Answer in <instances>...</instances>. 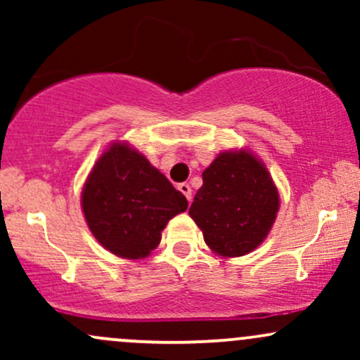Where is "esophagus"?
<instances>
[{
    "mask_svg": "<svg viewBox=\"0 0 360 360\" xmlns=\"http://www.w3.org/2000/svg\"><path fill=\"white\" fill-rule=\"evenodd\" d=\"M177 189H179V191L183 193L186 198H188V201L191 200V186H189L188 183H181L179 186H177Z\"/></svg>",
    "mask_w": 360,
    "mask_h": 360,
    "instance_id": "obj_1",
    "label": "esophagus"
}]
</instances>
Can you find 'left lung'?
<instances>
[{"instance_id": "left-lung-1", "label": "left lung", "mask_w": 360, "mask_h": 360, "mask_svg": "<svg viewBox=\"0 0 360 360\" xmlns=\"http://www.w3.org/2000/svg\"><path fill=\"white\" fill-rule=\"evenodd\" d=\"M279 210L269 172L250 152H225L203 172L189 214L206 245L223 257L245 255L267 237Z\"/></svg>"}]
</instances>
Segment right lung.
<instances>
[{"instance_id":"1","label":"right lung","mask_w":360,"mask_h":360,"mask_svg":"<svg viewBox=\"0 0 360 360\" xmlns=\"http://www.w3.org/2000/svg\"><path fill=\"white\" fill-rule=\"evenodd\" d=\"M186 208L184 194L127 143H113L98 159L82 189L89 230L123 259L150 254L167 221Z\"/></svg>"}]
</instances>
